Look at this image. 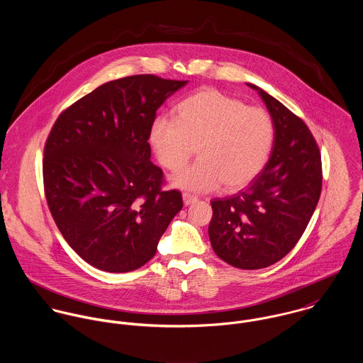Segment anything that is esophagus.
I'll list each match as a JSON object with an SVG mask.
<instances>
[{"label": "esophagus", "instance_id": "1", "mask_svg": "<svg viewBox=\"0 0 363 363\" xmlns=\"http://www.w3.org/2000/svg\"><path fill=\"white\" fill-rule=\"evenodd\" d=\"M199 200L197 196L194 194H190V193H183V201H184V206H190L193 203H196Z\"/></svg>", "mask_w": 363, "mask_h": 363}]
</instances>
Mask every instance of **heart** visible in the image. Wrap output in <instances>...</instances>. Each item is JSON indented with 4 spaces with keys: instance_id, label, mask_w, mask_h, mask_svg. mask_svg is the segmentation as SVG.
I'll list each match as a JSON object with an SVG mask.
<instances>
[{
    "instance_id": "heart-1",
    "label": "heart",
    "mask_w": 363,
    "mask_h": 363,
    "mask_svg": "<svg viewBox=\"0 0 363 363\" xmlns=\"http://www.w3.org/2000/svg\"><path fill=\"white\" fill-rule=\"evenodd\" d=\"M274 135L268 111L204 88L176 104L174 120L156 118L150 144L170 172L187 163L196 145L199 159L173 177L176 186L206 191L222 183L226 190H239L262 170Z\"/></svg>"
}]
</instances>
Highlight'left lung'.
Instances as JSON below:
<instances>
[{
  "instance_id": "left-lung-1",
  "label": "left lung",
  "mask_w": 363,
  "mask_h": 363,
  "mask_svg": "<svg viewBox=\"0 0 363 363\" xmlns=\"http://www.w3.org/2000/svg\"><path fill=\"white\" fill-rule=\"evenodd\" d=\"M275 127L272 152L247 189L213 199L208 235L213 252L242 269L284 259L302 238L321 193L318 145L306 123L257 88Z\"/></svg>"
}]
</instances>
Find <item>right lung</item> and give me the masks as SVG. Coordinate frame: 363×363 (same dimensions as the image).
Masks as SVG:
<instances>
[{
	"label": "right lung",
	"instance_id": "obj_1",
	"mask_svg": "<svg viewBox=\"0 0 363 363\" xmlns=\"http://www.w3.org/2000/svg\"><path fill=\"white\" fill-rule=\"evenodd\" d=\"M187 81L152 74L107 82L67 107L45 144L43 184L52 219L74 252L107 272H128L155 256L183 208L163 191L151 159L156 110Z\"/></svg>",
	"mask_w": 363,
	"mask_h": 363
}]
</instances>
